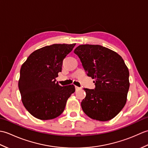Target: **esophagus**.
Returning a JSON list of instances; mask_svg holds the SVG:
<instances>
[{"mask_svg":"<svg viewBox=\"0 0 148 148\" xmlns=\"http://www.w3.org/2000/svg\"><path fill=\"white\" fill-rule=\"evenodd\" d=\"M75 88H76V90H78L80 89V88L77 86H75Z\"/></svg>","mask_w":148,"mask_h":148,"instance_id":"34e87169","label":"esophagus"}]
</instances>
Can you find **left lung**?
Segmentation results:
<instances>
[{"instance_id": "left-lung-1", "label": "left lung", "mask_w": 148, "mask_h": 148, "mask_svg": "<svg viewBox=\"0 0 148 148\" xmlns=\"http://www.w3.org/2000/svg\"><path fill=\"white\" fill-rule=\"evenodd\" d=\"M95 89L84 88L81 108L90 118L106 121L114 118L127 102L129 71L117 53L100 45H83L74 49Z\"/></svg>"}]
</instances>
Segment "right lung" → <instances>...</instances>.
<instances>
[{"mask_svg":"<svg viewBox=\"0 0 148 148\" xmlns=\"http://www.w3.org/2000/svg\"><path fill=\"white\" fill-rule=\"evenodd\" d=\"M76 44H54L36 50L21 65L18 88L25 108L34 117L52 119L64 111L75 92L73 84L62 86L56 82L63 60Z\"/></svg>","mask_w":148,"mask_h":148,"instance_id":"add662e5","label":"right lung"}]
</instances>
